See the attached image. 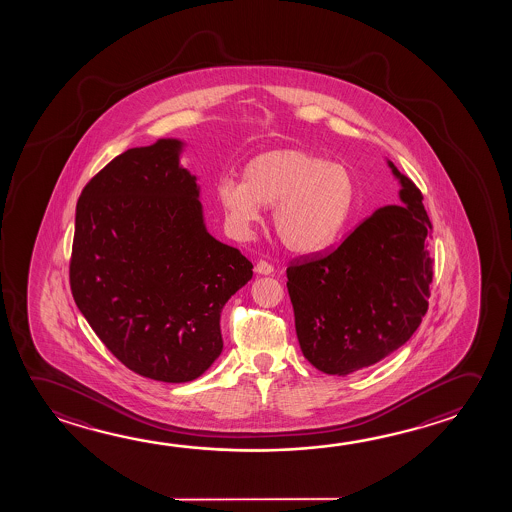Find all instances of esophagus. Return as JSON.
I'll return each mask as SVG.
<instances>
[{
	"mask_svg": "<svg viewBox=\"0 0 512 512\" xmlns=\"http://www.w3.org/2000/svg\"><path fill=\"white\" fill-rule=\"evenodd\" d=\"M254 270H256V274H260V276H270V274H274V267L265 260L258 261Z\"/></svg>",
	"mask_w": 512,
	"mask_h": 512,
	"instance_id": "34e87169",
	"label": "esophagus"
}]
</instances>
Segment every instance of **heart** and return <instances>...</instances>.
<instances>
[{
	"label": "heart",
	"instance_id": "obj_1",
	"mask_svg": "<svg viewBox=\"0 0 512 512\" xmlns=\"http://www.w3.org/2000/svg\"><path fill=\"white\" fill-rule=\"evenodd\" d=\"M231 228L247 231L274 206L272 226L284 247L311 252L331 244L354 211L357 187L349 169L304 149L284 147L254 156L244 179H222L215 188Z\"/></svg>",
	"mask_w": 512,
	"mask_h": 512
}]
</instances>
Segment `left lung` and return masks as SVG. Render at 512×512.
<instances>
[{"instance_id":"1","label":"left lung","mask_w":512,"mask_h":512,"mask_svg":"<svg viewBox=\"0 0 512 512\" xmlns=\"http://www.w3.org/2000/svg\"><path fill=\"white\" fill-rule=\"evenodd\" d=\"M402 204L361 222L336 249L286 268L302 354L320 372L349 375L406 343L429 308L432 231L423 195L388 160Z\"/></svg>"}]
</instances>
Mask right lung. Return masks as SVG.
<instances>
[{"label": "right lung", "instance_id": "obj_1", "mask_svg": "<svg viewBox=\"0 0 512 512\" xmlns=\"http://www.w3.org/2000/svg\"><path fill=\"white\" fill-rule=\"evenodd\" d=\"M185 144L133 147L90 179L76 204L71 292L122 365L194 381L222 352L220 313L252 263L208 233Z\"/></svg>", "mask_w": 512, "mask_h": 512}]
</instances>
